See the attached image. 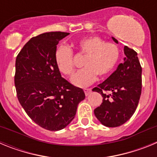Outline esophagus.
Instances as JSON below:
<instances>
[{
  "mask_svg": "<svg viewBox=\"0 0 157 157\" xmlns=\"http://www.w3.org/2000/svg\"><path fill=\"white\" fill-rule=\"evenodd\" d=\"M84 92H85L86 96H88L91 94L92 90H91V89H85V90H84Z\"/></svg>",
  "mask_w": 157,
  "mask_h": 157,
  "instance_id": "1",
  "label": "esophagus"
}]
</instances>
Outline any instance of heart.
Here are the masks:
<instances>
[{
    "label": "heart",
    "instance_id": "heart-1",
    "mask_svg": "<svg viewBox=\"0 0 157 157\" xmlns=\"http://www.w3.org/2000/svg\"><path fill=\"white\" fill-rule=\"evenodd\" d=\"M78 52L85 56L82 66L85 67L76 73L71 82L75 86H89L100 77L110 74L120 59V48L112 42H105L99 36L84 37L76 43ZM56 62L59 71L71 76L75 71L73 52L69 47L61 45L56 52Z\"/></svg>",
    "mask_w": 157,
    "mask_h": 157
}]
</instances>
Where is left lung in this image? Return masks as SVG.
I'll return each mask as SVG.
<instances>
[{"label": "left lung", "mask_w": 157, "mask_h": 157, "mask_svg": "<svg viewBox=\"0 0 157 157\" xmlns=\"http://www.w3.org/2000/svg\"><path fill=\"white\" fill-rule=\"evenodd\" d=\"M116 43L117 40L112 37ZM126 57L105 82L93 89L103 97L102 103L94 109V115L103 125H123L135 112L141 94V66L137 52L124 46Z\"/></svg>", "instance_id": "8db88e82"}]
</instances>
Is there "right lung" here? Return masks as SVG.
I'll list each match as a JSON object with an SVG mask.
<instances>
[{
    "mask_svg": "<svg viewBox=\"0 0 157 157\" xmlns=\"http://www.w3.org/2000/svg\"><path fill=\"white\" fill-rule=\"evenodd\" d=\"M68 34L55 31L33 37L16 56L14 81L19 103L34 123L51 131L68 125L86 97L61 77L56 65V45Z\"/></svg>",
    "mask_w": 157,
    "mask_h": 157,
    "instance_id": "right-lung-1",
    "label": "right lung"
}]
</instances>
